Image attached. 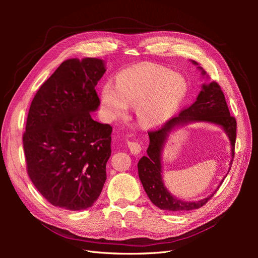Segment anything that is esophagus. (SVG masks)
Listing matches in <instances>:
<instances>
[{
  "label": "esophagus",
  "mask_w": 258,
  "mask_h": 258,
  "mask_svg": "<svg viewBox=\"0 0 258 258\" xmlns=\"http://www.w3.org/2000/svg\"><path fill=\"white\" fill-rule=\"evenodd\" d=\"M128 147L129 150L132 154H139L140 152H141L142 147H141V144H140L139 142H136V141H131V142H128Z\"/></svg>",
  "instance_id": "1"
}]
</instances>
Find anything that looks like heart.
<instances>
[{"label":"heart","mask_w":258,"mask_h":258,"mask_svg":"<svg viewBox=\"0 0 258 258\" xmlns=\"http://www.w3.org/2000/svg\"><path fill=\"white\" fill-rule=\"evenodd\" d=\"M187 96L183 76L157 66H138L123 70L117 86L107 82L102 104L112 119L127 114L128 105L138 106L139 119L146 126H158L169 119Z\"/></svg>","instance_id":"obj_1"}]
</instances>
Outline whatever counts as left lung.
<instances>
[{"label":"left lung","mask_w":258,"mask_h":258,"mask_svg":"<svg viewBox=\"0 0 258 258\" xmlns=\"http://www.w3.org/2000/svg\"><path fill=\"white\" fill-rule=\"evenodd\" d=\"M194 63L197 64L195 61ZM202 74H206L204 70H202ZM189 121H208L221 126L230 140L232 160L235 157L237 120L229 113L228 105L226 103L221 86L215 82L204 85L195 103L179 112L177 116L163 123L160 128L148 131L150 145L147 148V156H143L139 160V177L141 179L148 198L156 207L161 210L181 212V211L199 209L204 207L215 194L210 195L208 198L198 202H186L173 197L163 185L160 160L163 143L166 142L169 132L175 126Z\"/></svg>","instance_id":"left-lung-1"}]
</instances>
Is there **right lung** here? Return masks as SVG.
<instances>
[{
  "label": "right lung",
  "instance_id": "right-lung-1",
  "mask_svg": "<svg viewBox=\"0 0 258 258\" xmlns=\"http://www.w3.org/2000/svg\"><path fill=\"white\" fill-rule=\"evenodd\" d=\"M96 58L62 62L35 93L22 142L27 172L49 204L70 211L90 208L106 179L112 127L91 118L103 76Z\"/></svg>",
  "mask_w": 258,
  "mask_h": 258
}]
</instances>
